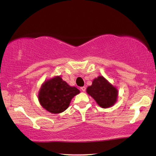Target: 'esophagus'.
I'll list each match as a JSON object with an SVG mask.
<instances>
[{
  "mask_svg": "<svg viewBox=\"0 0 156 156\" xmlns=\"http://www.w3.org/2000/svg\"><path fill=\"white\" fill-rule=\"evenodd\" d=\"M80 90H81L82 91L84 92V91L86 90V87H81V88H80Z\"/></svg>",
  "mask_w": 156,
  "mask_h": 156,
  "instance_id": "obj_1",
  "label": "esophagus"
}]
</instances>
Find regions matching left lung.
<instances>
[{
	"label": "left lung",
	"mask_w": 156,
	"mask_h": 156,
	"mask_svg": "<svg viewBox=\"0 0 156 156\" xmlns=\"http://www.w3.org/2000/svg\"><path fill=\"white\" fill-rule=\"evenodd\" d=\"M87 92L102 108L112 107L117 102V89L102 76L94 79L92 85L87 88Z\"/></svg>",
	"instance_id": "1"
}]
</instances>
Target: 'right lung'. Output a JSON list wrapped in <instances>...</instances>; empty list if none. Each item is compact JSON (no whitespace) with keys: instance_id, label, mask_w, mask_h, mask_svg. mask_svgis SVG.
Wrapping results in <instances>:
<instances>
[{"instance_id":"add662e5","label":"right lung","mask_w":156,"mask_h":156,"mask_svg":"<svg viewBox=\"0 0 156 156\" xmlns=\"http://www.w3.org/2000/svg\"><path fill=\"white\" fill-rule=\"evenodd\" d=\"M80 93L74 87H70L60 76L46 80L39 90V103L45 110L54 114L60 113L69 107L72 98Z\"/></svg>"}]
</instances>
